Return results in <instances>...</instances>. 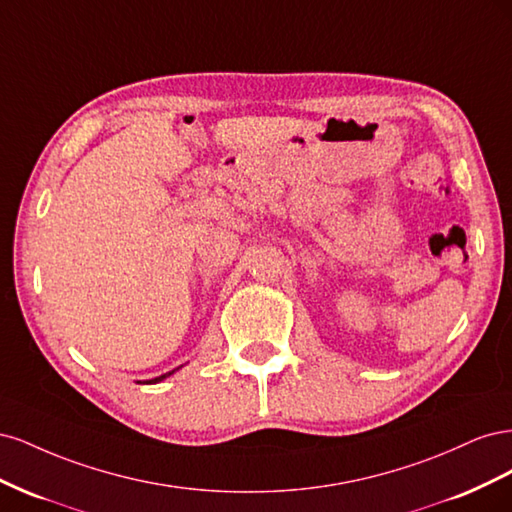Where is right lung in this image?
I'll use <instances>...</instances> for the list:
<instances>
[{"label": "right lung", "mask_w": 512, "mask_h": 512, "mask_svg": "<svg viewBox=\"0 0 512 512\" xmlns=\"http://www.w3.org/2000/svg\"><path fill=\"white\" fill-rule=\"evenodd\" d=\"M179 369V367H177ZM177 369H173V371H166V374H162V376H158V378H151V380H147V384H156V382H162L164 378H168V376H173Z\"/></svg>", "instance_id": "obj_1"}]
</instances>
